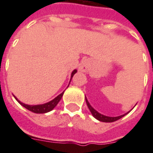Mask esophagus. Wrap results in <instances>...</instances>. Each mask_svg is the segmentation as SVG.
<instances>
[{
	"label": "esophagus",
	"instance_id": "esophagus-1",
	"mask_svg": "<svg viewBox=\"0 0 153 153\" xmlns=\"http://www.w3.org/2000/svg\"><path fill=\"white\" fill-rule=\"evenodd\" d=\"M88 67H89V60H88V59H84V60H83L80 62L79 70L80 71H82V72H85V71L88 70Z\"/></svg>",
	"mask_w": 153,
	"mask_h": 153
}]
</instances>
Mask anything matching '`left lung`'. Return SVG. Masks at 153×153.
Instances as JSON below:
<instances>
[{"mask_svg":"<svg viewBox=\"0 0 153 153\" xmlns=\"http://www.w3.org/2000/svg\"><path fill=\"white\" fill-rule=\"evenodd\" d=\"M85 100H86V103H87V106L88 107V109L90 110V111L92 113V115H93V117H95L97 120H98L100 121H102V122H114L116 121V120H118L120 118H122L123 116H125V115H127V113L125 114V115H120V116H116V117H110V116H106V115H102V114H100L99 112H97L96 110L93 109L92 106L90 105L89 102H88V101L87 100L86 97H85Z\"/></svg>","mask_w":153,"mask_h":153,"instance_id":"left-lung-1","label":"left lung"}]
</instances>
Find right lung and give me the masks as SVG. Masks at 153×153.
I'll return each mask as SVG.
<instances>
[{
	"label": "right lung",
	"instance_id": "1",
	"mask_svg": "<svg viewBox=\"0 0 153 153\" xmlns=\"http://www.w3.org/2000/svg\"><path fill=\"white\" fill-rule=\"evenodd\" d=\"M77 70H74L71 74V79H72V77L74 76V74L76 73ZM71 80V79H70ZM64 92L62 93H60V95H58V96L56 97V98H54L53 100H51V102L47 103H45V104H42V105H35V106H30V105H27V104H25V103L21 102H19L15 96V98L19 102V104H21L22 106L25 107L26 109H28V111H30L32 112H34L37 113V114H42V113H47L51 111V110H53L55 108V106H56L58 102H60V99H61V97L63 96Z\"/></svg>",
	"mask_w": 153,
	"mask_h": 153
}]
</instances>
